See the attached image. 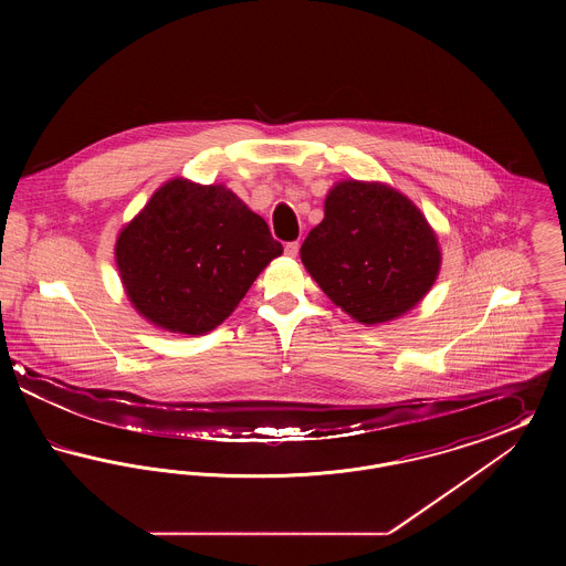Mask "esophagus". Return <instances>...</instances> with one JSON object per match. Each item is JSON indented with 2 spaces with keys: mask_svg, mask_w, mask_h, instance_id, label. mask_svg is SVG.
Wrapping results in <instances>:
<instances>
[{
  "mask_svg": "<svg viewBox=\"0 0 566 566\" xmlns=\"http://www.w3.org/2000/svg\"><path fill=\"white\" fill-rule=\"evenodd\" d=\"M296 252H298V242H289L284 245L286 256H296Z\"/></svg>",
  "mask_w": 566,
  "mask_h": 566,
  "instance_id": "1",
  "label": "esophagus"
}]
</instances>
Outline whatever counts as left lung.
<instances>
[{
	"label": "left lung",
	"mask_w": 566,
	"mask_h": 566,
	"mask_svg": "<svg viewBox=\"0 0 566 566\" xmlns=\"http://www.w3.org/2000/svg\"><path fill=\"white\" fill-rule=\"evenodd\" d=\"M305 270L333 303L365 324L386 323L431 291L441 252L420 210L376 182H339L324 220L301 245Z\"/></svg>",
	"instance_id": "left-lung-1"
}]
</instances>
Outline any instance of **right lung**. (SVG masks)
<instances>
[{
	"mask_svg": "<svg viewBox=\"0 0 566 566\" xmlns=\"http://www.w3.org/2000/svg\"><path fill=\"white\" fill-rule=\"evenodd\" d=\"M114 250L144 318L171 333L203 335L238 307L282 243L222 185L176 178L120 231Z\"/></svg>",
	"mask_w": 566,
	"mask_h": 566,
	"instance_id": "add662e5",
	"label": "right lung"
}]
</instances>
